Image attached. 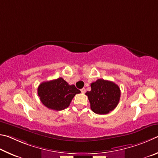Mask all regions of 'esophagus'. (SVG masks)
<instances>
[{
	"mask_svg": "<svg viewBox=\"0 0 158 158\" xmlns=\"http://www.w3.org/2000/svg\"><path fill=\"white\" fill-rule=\"evenodd\" d=\"M81 91L82 94H85V92H86V89H85V88H82V89H81Z\"/></svg>",
	"mask_w": 158,
	"mask_h": 158,
	"instance_id": "1",
	"label": "esophagus"
}]
</instances>
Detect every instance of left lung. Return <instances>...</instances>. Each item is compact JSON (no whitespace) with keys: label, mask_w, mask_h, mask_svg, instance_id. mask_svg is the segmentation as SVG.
Masks as SVG:
<instances>
[{"label":"left lung","mask_w":158,"mask_h":158,"mask_svg":"<svg viewBox=\"0 0 158 158\" xmlns=\"http://www.w3.org/2000/svg\"><path fill=\"white\" fill-rule=\"evenodd\" d=\"M92 90L87 92L90 107L98 114H107L115 109L120 100L121 91L114 82L98 79L91 84Z\"/></svg>","instance_id":"8db88e82"}]
</instances>
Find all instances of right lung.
Returning <instances> with one entry per match:
<instances>
[{
	"label": "right lung",
	"instance_id": "right-lung-1",
	"mask_svg": "<svg viewBox=\"0 0 158 158\" xmlns=\"http://www.w3.org/2000/svg\"><path fill=\"white\" fill-rule=\"evenodd\" d=\"M80 93L81 91L74 85H69L62 77L41 82L37 89L41 103L48 108L57 111L68 107L75 95Z\"/></svg>",
	"mask_w": 158,
	"mask_h": 158
}]
</instances>
